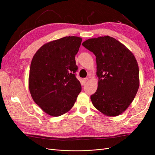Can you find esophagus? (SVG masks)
I'll use <instances>...</instances> for the list:
<instances>
[{"instance_id":"esophagus-1","label":"esophagus","mask_w":155,"mask_h":155,"mask_svg":"<svg viewBox=\"0 0 155 155\" xmlns=\"http://www.w3.org/2000/svg\"><path fill=\"white\" fill-rule=\"evenodd\" d=\"M88 78H83V83H86L87 81H88Z\"/></svg>"}]
</instances>
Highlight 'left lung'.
Returning a JSON list of instances; mask_svg holds the SVG:
<instances>
[{"label":"left lung","instance_id":"8db88e82","mask_svg":"<svg viewBox=\"0 0 155 155\" xmlns=\"http://www.w3.org/2000/svg\"><path fill=\"white\" fill-rule=\"evenodd\" d=\"M82 45L96 55V92L91 95L93 105L103 114L118 116L133 101L139 88V69L133 53L113 37H99Z\"/></svg>","mask_w":155,"mask_h":155}]
</instances>
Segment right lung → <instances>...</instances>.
Wrapping results in <instances>:
<instances>
[{
  "label": "right lung",
  "instance_id": "add662e5",
  "mask_svg": "<svg viewBox=\"0 0 155 155\" xmlns=\"http://www.w3.org/2000/svg\"><path fill=\"white\" fill-rule=\"evenodd\" d=\"M81 41V37H64L44 45L33 57L30 92L36 104L50 116L69 111L81 91L75 59Z\"/></svg>",
  "mask_w": 155,
  "mask_h": 155
}]
</instances>
